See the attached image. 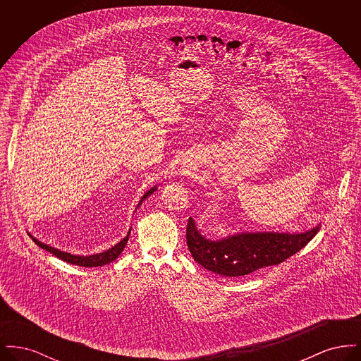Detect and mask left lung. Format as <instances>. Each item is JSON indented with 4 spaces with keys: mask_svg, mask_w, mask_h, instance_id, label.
I'll return each mask as SVG.
<instances>
[{
    "mask_svg": "<svg viewBox=\"0 0 361 361\" xmlns=\"http://www.w3.org/2000/svg\"><path fill=\"white\" fill-rule=\"evenodd\" d=\"M319 231V224L306 233H240L222 240L203 237L192 218L187 224V243L196 262L218 275L238 277L277 265L298 253Z\"/></svg>",
    "mask_w": 361,
    "mask_h": 361,
    "instance_id": "1",
    "label": "left lung"
}]
</instances>
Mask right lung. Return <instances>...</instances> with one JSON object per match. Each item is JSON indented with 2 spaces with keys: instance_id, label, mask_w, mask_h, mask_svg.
Masks as SVG:
<instances>
[{
  "instance_id": "add662e5",
  "label": "right lung",
  "mask_w": 361,
  "mask_h": 361,
  "mask_svg": "<svg viewBox=\"0 0 361 361\" xmlns=\"http://www.w3.org/2000/svg\"><path fill=\"white\" fill-rule=\"evenodd\" d=\"M155 189H157V187L150 189V190H147V192L143 195V197L140 199L137 207L140 206V204L143 203V200L147 199V197L154 192ZM128 237H130V231H128L127 237H124L119 243H116L115 246H112L111 249H108L106 252H103V253L92 255V256H74V255H70L68 252H62V250H58V249L51 247V246H49V245H46V243H42L40 240H36V238H34V237L31 235V238H32V240H34L35 243H36L39 247H42V249L50 252L55 257L61 258V259H63V261H66V262H69V264H73V265L85 267V268L103 267V265H106V264L115 261L116 258L121 256L123 249L126 247V243H127V240H128Z\"/></svg>"
}]
</instances>
